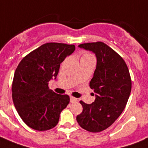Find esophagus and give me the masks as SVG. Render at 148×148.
Masks as SVG:
<instances>
[{
	"label": "esophagus",
	"mask_w": 148,
	"mask_h": 148,
	"mask_svg": "<svg viewBox=\"0 0 148 148\" xmlns=\"http://www.w3.org/2000/svg\"><path fill=\"white\" fill-rule=\"evenodd\" d=\"M70 100H71V103H75L77 101V99L76 98V97H70Z\"/></svg>",
	"instance_id": "esophagus-1"
}]
</instances>
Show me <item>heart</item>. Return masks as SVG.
<instances>
[{"label":"heart","mask_w":148,"mask_h":148,"mask_svg":"<svg viewBox=\"0 0 148 148\" xmlns=\"http://www.w3.org/2000/svg\"><path fill=\"white\" fill-rule=\"evenodd\" d=\"M90 59H94V56L92 54L88 52H83L81 53V60H90Z\"/></svg>","instance_id":"b5f03b06"}]
</instances>
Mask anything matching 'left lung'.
I'll use <instances>...</instances> for the list:
<instances>
[{
  "label": "left lung",
  "instance_id": "1",
  "mask_svg": "<svg viewBox=\"0 0 148 148\" xmlns=\"http://www.w3.org/2000/svg\"><path fill=\"white\" fill-rule=\"evenodd\" d=\"M79 47L92 51L97 57V66L89 83L96 98L92 104L79 101L83 112L77 116V121L86 130L98 133L111 126L124 111L132 81L124 60L107 45L88 42Z\"/></svg>",
  "mask_w": 148,
  "mask_h": 148
}]
</instances>
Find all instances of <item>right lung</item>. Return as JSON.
I'll return each mask as SVG.
<instances>
[{
    "mask_svg": "<svg viewBox=\"0 0 148 148\" xmlns=\"http://www.w3.org/2000/svg\"><path fill=\"white\" fill-rule=\"evenodd\" d=\"M74 50V45L45 43L19 62L12 81V100L21 119L32 129L54 127L60 112L69 103V96L49 89L48 82L53 77L56 79L60 64Z\"/></svg>",
    "mask_w": 148,
    "mask_h": 148,
    "instance_id": "right-lung-1",
    "label": "right lung"
}]
</instances>
